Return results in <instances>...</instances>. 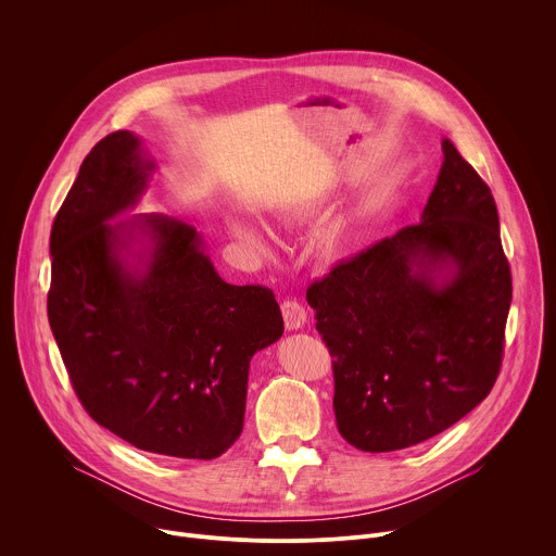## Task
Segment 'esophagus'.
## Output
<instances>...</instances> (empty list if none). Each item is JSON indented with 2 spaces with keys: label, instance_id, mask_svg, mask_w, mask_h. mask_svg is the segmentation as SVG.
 I'll return each mask as SVG.
<instances>
[{
  "label": "esophagus",
  "instance_id": "34e87169",
  "mask_svg": "<svg viewBox=\"0 0 556 556\" xmlns=\"http://www.w3.org/2000/svg\"><path fill=\"white\" fill-rule=\"evenodd\" d=\"M281 314H283V324H286V330L294 332V330H301L305 326V319H307V312L301 303L292 301V299H286L281 303Z\"/></svg>",
  "mask_w": 556,
  "mask_h": 556
}]
</instances>
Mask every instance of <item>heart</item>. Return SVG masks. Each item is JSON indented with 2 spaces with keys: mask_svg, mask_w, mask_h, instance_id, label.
Instances as JSON below:
<instances>
[{
  "mask_svg": "<svg viewBox=\"0 0 556 556\" xmlns=\"http://www.w3.org/2000/svg\"><path fill=\"white\" fill-rule=\"evenodd\" d=\"M319 202H309V204H305L303 208H312V206H316ZM230 230H232V237L235 240H240L242 244H247L249 249H253V251H257V253H266L268 251V237H266V232L260 228V226H255V224H251V222H244V219H240V222H232V226H230ZM343 228H332L330 232H328V237H326V249H328V253H339L341 251V247H343Z\"/></svg>",
  "mask_w": 556,
  "mask_h": 556,
  "instance_id": "heart-1",
  "label": "heart"
}]
</instances>
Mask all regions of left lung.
<instances>
[{
    "instance_id": "1",
    "label": "left lung",
    "mask_w": 556,
    "mask_h": 556,
    "mask_svg": "<svg viewBox=\"0 0 556 556\" xmlns=\"http://www.w3.org/2000/svg\"><path fill=\"white\" fill-rule=\"evenodd\" d=\"M420 224L307 288L334 365L339 433L367 453L420 444L491 393L513 299L491 189L455 144Z\"/></svg>"
}]
</instances>
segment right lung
<instances>
[{
	"label": "right lung",
	"instance_id": "obj_1",
	"mask_svg": "<svg viewBox=\"0 0 556 556\" xmlns=\"http://www.w3.org/2000/svg\"><path fill=\"white\" fill-rule=\"evenodd\" d=\"M157 169L142 138L88 153L50 232L48 319L86 412L136 448L219 457L244 427L251 358L283 334L273 290L226 283L202 235L131 211Z\"/></svg>",
	"mask_w": 556,
	"mask_h": 556
}]
</instances>
